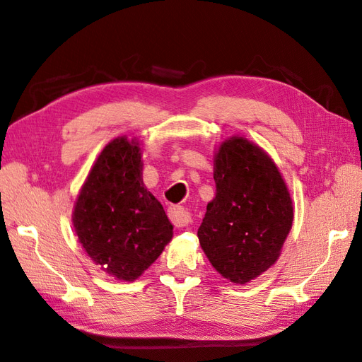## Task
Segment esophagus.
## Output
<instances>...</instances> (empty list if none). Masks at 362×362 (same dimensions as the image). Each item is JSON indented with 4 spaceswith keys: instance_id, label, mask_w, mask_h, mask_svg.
Here are the masks:
<instances>
[{
    "instance_id": "1",
    "label": "esophagus",
    "mask_w": 362,
    "mask_h": 362,
    "mask_svg": "<svg viewBox=\"0 0 362 362\" xmlns=\"http://www.w3.org/2000/svg\"><path fill=\"white\" fill-rule=\"evenodd\" d=\"M168 214H169L170 222L177 228H184V226H187L192 222L190 213L185 210V208L180 206V205H172L169 210H168Z\"/></svg>"
}]
</instances>
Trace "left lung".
Here are the masks:
<instances>
[{
  "label": "left lung",
  "mask_w": 362,
  "mask_h": 362,
  "mask_svg": "<svg viewBox=\"0 0 362 362\" xmlns=\"http://www.w3.org/2000/svg\"><path fill=\"white\" fill-rule=\"evenodd\" d=\"M216 198L206 205L199 243L213 267L246 284L278 259L293 225V204L276 164L257 145L233 137L214 158Z\"/></svg>",
  "instance_id": "8db88e82"
}]
</instances>
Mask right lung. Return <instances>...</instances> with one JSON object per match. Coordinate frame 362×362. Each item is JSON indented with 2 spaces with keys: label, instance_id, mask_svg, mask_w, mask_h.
Here are the masks:
<instances>
[{
  "label": "right lung",
  "instance_id": "right-lung-1",
  "mask_svg": "<svg viewBox=\"0 0 362 362\" xmlns=\"http://www.w3.org/2000/svg\"><path fill=\"white\" fill-rule=\"evenodd\" d=\"M74 228L93 262L117 279L134 281L172 238V223L141 180L139 144H108L95 161L74 210Z\"/></svg>",
  "mask_w": 362,
  "mask_h": 362
}]
</instances>
